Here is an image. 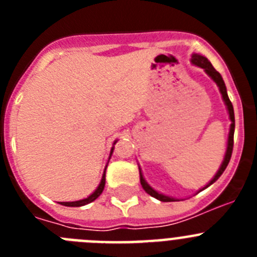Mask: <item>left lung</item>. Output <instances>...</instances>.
I'll return each mask as SVG.
<instances>
[{
    "instance_id": "8db88e82",
    "label": "left lung",
    "mask_w": 257,
    "mask_h": 257,
    "mask_svg": "<svg viewBox=\"0 0 257 257\" xmlns=\"http://www.w3.org/2000/svg\"><path fill=\"white\" fill-rule=\"evenodd\" d=\"M190 61H192V64L197 65V67L202 68V69L205 70L206 73H207V76L210 77L211 79H212L213 82L216 83L217 87H219L220 90V94H221L222 96V100H224V103H225L226 105V109H228V113H229V119H230V128H229V136H228V145H226V152H225V156H224V160H222V163L221 166H220V169L217 170V172L215 174V176H213L212 179H211L210 183L207 184V185H205V187L202 188V189H199V192H202V190H205L206 188H208L211 185V184H213L215 181L217 180V179L220 178L222 175V172L225 171L226 166H228L229 161H230V157H231V152H233V138H234V127H235V121H234V109H233V105H231V101L229 100V96H228V92H226V86L225 83H224V79H222L221 74L217 72L215 68L212 67V64L210 63V60H208L206 56L203 55H199V54H193L192 55V59H190ZM139 172H140V183H142V187L143 189L145 190V192L148 193L149 196L154 197V198H157L158 201H162V202H175V201H179L178 198H174V197H169V196H165V194H162V193L157 192L156 189H153V188L149 185L147 181H145L144 176H143L142 174V169H140L139 166ZM198 192V193H199Z\"/></svg>"
}]
</instances>
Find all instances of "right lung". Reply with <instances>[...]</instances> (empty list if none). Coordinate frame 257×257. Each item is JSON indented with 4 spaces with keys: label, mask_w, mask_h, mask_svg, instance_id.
<instances>
[{
    "label": "right lung",
    "mask_w": 257,
    "mask_h": 257,
    "mask_svg": "<svg viewBox=\"0 0 257 257\" xmlns=\"http://www.w3.org/2000/svg\"><path fill=\"white\" fill-rule=\"evenodd\" d=\"M117 143V140H115L114 143H113V147L112 149H110V154H109V160H110V157H112V153H113V149H114V144ZM108 160V162H109ZM106 166H108V163H106ZM106 166L105 169H104V172H103V176H101V180H100V184L97 185V188L95 189V192H92L90 196L87 197V198H83V199H79V201H74V202H60V205L63 206H68V207H79V206H85L87 205V203H91V202H94L95 199L97 198V197L100 196L101 193H103L104 190V187H105V170H106Z\"/></svg>",
    "instance_id": "right-lung-1"
}]
</instances>
